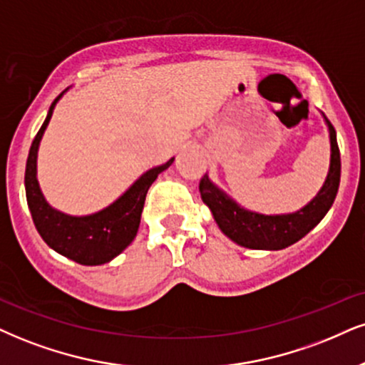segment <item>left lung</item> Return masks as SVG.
Listing matches in <instances>:
<instances>
[{
	"instance_id": "obj_1",
	"label": "left lung",
	"mask_w": 365,
	"mask_h": 365,
	"mask_svg": "<svg viewBox=\"0 0 365 365\" xmlns=\"http://www.w3.org/2000/svg\"><path fill=\"white\" fill-rule=\"evenodd\" d=\"M323 118L330 135V168L317 196L294 213L262 215L250 211L220 190L208 174L201 178V200L210 208L220 230L230 240L247 249L281 250L296 244L322 222L334 205L340 184V150L336 132L325 115Z\"/></svg>"
}]
</instances>
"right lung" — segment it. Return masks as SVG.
<instances>
[{"mask_svg": "<svg viewBox=\"0 0 365 365\" xmlns=\"http://www.w3.org/2000/svg\"><path fill=\"white\" fill-rule=\"evenodd\" d=\"M64 93H61L53 100L48 108L47 118L31 142L25 169L26 203H29L35 228L51 249L78 264L101 265L113 260L132 244L140 225L148 187L155 181L157 175L173 164L174 157L165 164L143 173L118 200L96 213L73 217V215L52 208L43 197L37 181V155L40 140L52 118L53 108Z\"/></svg>", "mask_w": 365, "mask_h": 365, "instance_id": "obj_1", "label": "right lung"}]
</instances>
